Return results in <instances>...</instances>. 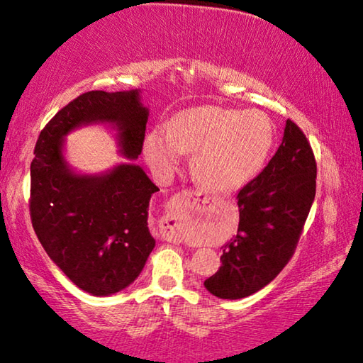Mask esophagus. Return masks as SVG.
Here are the masks:
<instances>
[{
  "instance_id": "1",
  "label": "esophagus",
  "mask_w": 363,
  "mask_h": 363,
  "mask_svg": "<svg viewBox=\"0 0 363 363\" xmlns=\"http://www.w3.org/2000/svg\"><path fill=\"white\" fill-rule=\"evenodd\" d=\"M192 196H195L194 192H190V190H182L181 194L176 195V199H177V200H190V199H192ZM164 238H167L168 242L181 243V237L174 235V233H167V235H164Z\"/></svg>"
}]
</instances>
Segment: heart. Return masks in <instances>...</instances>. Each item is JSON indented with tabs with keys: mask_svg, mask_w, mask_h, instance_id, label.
<instances>
[{
	"mask_svg": "<svg viewBox=\"0 0 363 363\" xmlns=\"http://www.w3.org/2000/svg\"><path fill=\"white\" fill-rule=\"evenodd\" d=\"M274 144V126L261 110L199 106L176 113L168 133L145 138L147 162L168 174L181 152H194L190 169L195 181L211 194H232L253 179L266 163Z\"/></svg>",
	"mask_w": 363,
	"mask_h": 363,
	"instance_id": "heart-1",
	"label": "heart"
}]
</instances>
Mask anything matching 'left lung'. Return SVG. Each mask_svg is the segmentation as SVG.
Segmentation results:
<instances>
[{
  "label": "left lung",
  "instance_id": "obj_1",
  "mask_svg": "<svg viewBox=\"0 0 363 363\" xmlns=\"http://www.w3.org/2000/svg\"><path fill=\"white\" fill-rule=\"evenodd\" d=\"M315 177L309 140L286 120L279 150L237 195L238 232L223 250V266L205 280L208 291L240 299L277 277L296 250L315 196Z\"/></svg>",
  "mask_w": 363,
  "mask_h": 363
}]
</instances>
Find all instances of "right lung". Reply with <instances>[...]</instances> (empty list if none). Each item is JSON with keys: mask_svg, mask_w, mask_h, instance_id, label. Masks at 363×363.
Returning a JSON list of instances; mask_svg holds the SVG:
<instances>
[{"mask_svg": "<svg viewBox=\"0 0 363 363\" xmlns=\"http://www.w3.org/2000/svg\"><path fill=\"white\" fill-rule=\"evenodd\" d=\"M140 91H89L52 116L40 133L30 167V218L56 266L83 291L108 296L139 277L155 247L150 196L158 192L145 171L121 163L102 174H78L65 162L64 138L79 126L116 128L120 153L143 152L149 108Z\"/></svg>", "mask_w": 363, "mask_h": 363, "instance_id": "add662e5", "label": "right lung"}]
</instances>
